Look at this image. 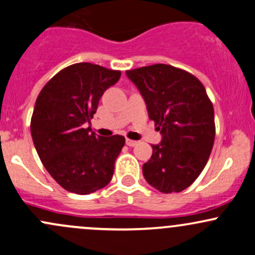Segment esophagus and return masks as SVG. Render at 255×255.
Returning a JSON list of instances; mask_svg holds the SVG:
<instances>
[{"instance_id": "34e87169", "label": "esophagus", "mask_w": 255, "mask_h": 255, "mask_svg": "<svg viewBox=\"0 0 255 255\" xmlns=\"http://www.w3.org/2000/svg\"><path fill=\"white\" fill-rule=\"evenodd\" d=\"M126 144H127L128 146H135L136 144H138V141L132 140V139H126Z\"/></svg>"}]
</instances>
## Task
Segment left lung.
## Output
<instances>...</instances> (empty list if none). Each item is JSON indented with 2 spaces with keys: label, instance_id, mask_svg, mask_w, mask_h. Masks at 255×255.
<instances>
[{
  "label": "left lung",
  "instance_id": "8db88e82",
  "mask_svg": "<svg viewBox=\"0 0 255 255\" xmlns=\"http://www.w3.org/2000/svg\"><path fill=\"white\" fill-rule=\"evenodd\" d=\"M136 85L149 119L162 134L143 165L150 186L178 193L204 170L215 139L213 103L197 77L170 64H152L126 71Z\"/></svg>",
  "mask_w": 255,
  "mask_h": 255
}]
</instances>
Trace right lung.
<instances>
[{"label": "right lung", "instance_id": "add662e5", "mask_svg": "<svg viewBox=\"0 0 255 255\" xmlns=\"http://www.w3.org/2000/svg\"><path fill=\"white\" fill-rule=\"evenodd\" d=\"M121 71L74 63L61 69L37 95L30 121L42 165L66 191L90 194L111 181L125 136H100L87 127L107 88Z\"/></svg>", "mask_w": 255, "mask_h": 255}]
</instances>
